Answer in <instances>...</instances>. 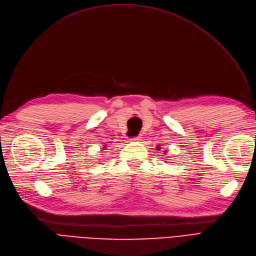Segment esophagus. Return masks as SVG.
I'll use <instances>...</instances> for the list:
<instances>
[{
    "label": "esophagus",
    "mask_w": 256,
    "mask_h": 256,
    "mask_svg": "<svg viewBox=\"0 0 256 256\" xmlns=\"http://www.w3.org/2000/svg\"><path fill=\"white\" fill-rule=\"evenodd\" d=\"M142 138L140 136H134V138H131L130 140H134V142H140V140Z\"/></svg>",
    "instance_id": "34e87169"
}]
</instances>
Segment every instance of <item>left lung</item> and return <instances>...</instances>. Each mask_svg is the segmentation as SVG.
<instances>
[{
    "label": "left lung",
    "mask_w": 256,
    "mask_h": 256,
    "mask_svg": "<svg viewBox=\"0 0 256 256\" xmlns=\"http://www.w3.org/2000/svg\"><path fill=\"white\" fill-rule=\"evenodd\" d=\"M164 152H166V151H164Z\"/></svg>",
    "instance_id": "left-lung-1"
}]
</instances>
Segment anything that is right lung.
Wrapping results in <instances>:
<instances>
[{
    "instance_id": "add662e5",
    "label": "right lung",
    "mask_w": 256,
    "mask_h": 256,
    "mask_svg": "<svg viewBox=\"0 0 256 256\" xmlns=\"http://www.w3.org/2000/svg\"><path fill=\"white\" fill-rule=\"evenodd\" d=\"M104 148H105V147H104Z\"/></svg>"
}]
</instances>
